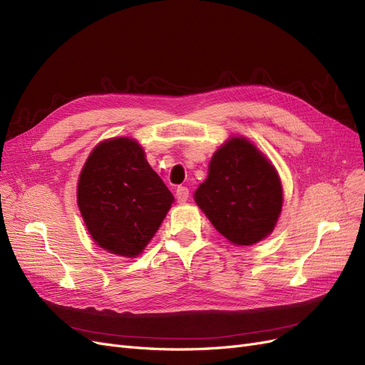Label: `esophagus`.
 Listing matches in <instances>:
<instances>
[{"label": "esophagus", "mask_w": 365, "mask_h": 365, "mask_svg": "<svg viewBox=\"0 0 365 365\" xmlns=\"http://www.w3.org/2000/svg\"><path fill=\"white\" fill-rule=\"evenodd\" d=\"M175 197L180 204L185 202L187 200H189V189H187V187H178L175 192Z\"/></svg>", "instance_id": "obj_1"}]
</instances>
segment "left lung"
I'll return each instance as SVG.
<instances>
[{
	"label": "left lung",
	"mask_w": 365,
	"mask_h": 365,
	"mask_svg": "<svg viewBox=\"0 0 365 365\" xmlns=\"http://www.w3.org/2000/svg\"><path fill=\"white\" fill-rule=\"evenodd\" d=\"M195 202L235 245H252L272 233L282 212L280 176L245 137H231L208 164Z\"/></svg>",
	"instance_id": "1"
}]
</instances>
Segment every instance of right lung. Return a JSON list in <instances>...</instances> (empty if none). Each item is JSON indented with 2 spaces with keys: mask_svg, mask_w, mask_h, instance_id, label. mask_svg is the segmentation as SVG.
I'll list each match as a JSON object with an SVG mask.
<instances>
[{
  "mask_svg": "<svg viewBox=\"0 0 365 365\" xmlns=\"http://www.w3.org/2000/svg\"><path fill=\"white\" fill-rule=\"evenodd\" d=\"M134 138L98 143L77 184V205L98 247L135 257L157 233L173 195Z\"/></svg>",
  "mask_w": 365,
  "mask_h": 365,
  "instance_id": "obj_1",
  "label": "right lung"
}]
</instances>
